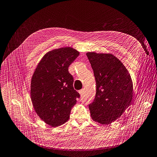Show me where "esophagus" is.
<instances>
[{"label":"esophagus","instance_id":"obj_1","mask_svg":"<svg viewBox=\"0 0 157 157\" xmlns=\"http://www.w3.org/2000/svg\"><path fill=\"white\" fill-rule=\"evenodd\" d=\"M84 92H85V90H84V89H82V90H79V95H81V96H82V95H83Z\"/></svg>","mask_w":157,"mask_h":157}]
</instances>
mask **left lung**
Wrapping results in <instances>:
<instances>
[{
	"mask_svg": "<svg viewBox=\"0 0 157 157\" xmlns=\"http://www.w3.org/2000/svg\"><path fill=\"white\" fill-rule=\"evenodd\" d=\"M96 81L95 99L89 105L92 119L109 124L120 118L132 104L133 82L126 67L110 53L88 52Z\"/></svg>",
	"mask_w": 157,
	"mask_h": 157,
	"instance_id": "obj_1",
	"label": "left lung"
}]
</instances>
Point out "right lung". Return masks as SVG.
<instances>
[{
  "label": "right lung",
  "mask_w": 157,
  "mask_h": 157,
  "mask_svg": "<svg viewBox=\"0 0 157 157\" xmlns=\"http://www.w3.org/2000/svg\"><path fill=\"white\" fill-rule=\"evenodd\" d=\"M79 55L71 47L47 52L38 63L31 81V100L35 113L52 127L69 120L79 94L74 89L68 67Z\"/></svg>",
  "instance_id": "add662e5"
}]
</instances>
